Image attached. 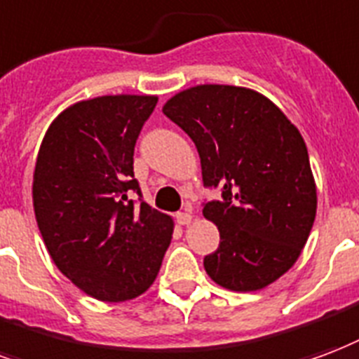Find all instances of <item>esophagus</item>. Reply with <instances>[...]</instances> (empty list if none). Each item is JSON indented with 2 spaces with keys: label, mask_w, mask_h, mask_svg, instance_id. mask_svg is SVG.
<instances>
[{
  "label": "esophagus",
  "mask_w": 359,
  "mask_h": 359,
  "mask_svg": "<svg viewBox=\"0 0 359 359\" xmlns=\"http://www.w3.org/2000/svg\"><path fill=\"white\" fill-rule=\"evenodd\" d=\"M175 219H177V222H179L180 226H187V224L192 222V213H190V211H182V213L175 215Z\"/></svg>",
  "instance_id": "1"
}]
</instances>
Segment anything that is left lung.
Masks as SVG:
<instances>
[{
    "label": "left lung",
    "instance_id": "1",
    "mask_svg": "<svg viewBox=\"0 0 359 359\" xmlns=\"http://www.w3.org/2000/svg\"><path fill=\"white\" fill-rule=\"evenodd\" d=\"M163 114L194 140L203 187L220 200L203 203L219 249L205 272L232 291H257L299 259L316 219V182L299 129L261 93L198 85L175 95Z\"/></svg>",
    "mask_w": 359,
    "mask_h": 359
}]
</instances>
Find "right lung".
Listing matches in <instances>:
<instances>
[{"label":"right lung","instance_id":"1","mask_svg":"<svg viewBox=\"0 0 359 359\" xmlns=\"http://www.w3.org/2000/svg\"><path fill=\"white\" fill-rule=\"evenodd\" d=\"M156 104L144 95L83 100L53 121L39 148L32 192L41 238L58 270L98 301L144 293L171 243V217L142 200L133 172Z\"/></svg>","mask_w":359,"mask_h":359}]
</instances>
